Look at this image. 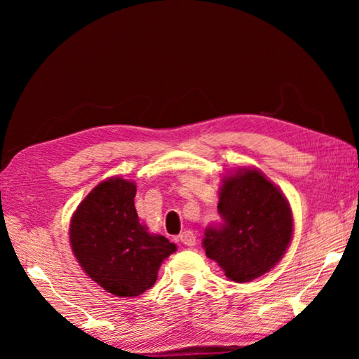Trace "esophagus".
<instances>
[{
  "label": "esophagus",
  "mask_w": 359,
  "mask_h": 359,
  "mask_svg": "<svg viewBox=\"0 0 359 359\" xmlns=\"http://www.w3.org/2000/svg\"><path fill=\"white\" fill-rule=\"evenodd\" d=\"M179 239H180L182 244L187 245V247H193L194 244H196V236H194L193 231H190V229L184 231V233L179 236Z\"/></svg>",
  "instance_id": "1"
}]
</instances>
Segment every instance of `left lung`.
Listing matches in <instances>:
<instances>
[{"label": "left lung", "mask_w": 359, "mask_h": 359, "mask_svg": "<svg viewBox=\"0 0 359 359\" xmlns=\"http://www.w3.org/2000/svg\"><path fill=\"white\" fill-rule=\"evenodd\" d=\"M217 208L223 223L205 229L203 247L224 276L250 282L282 259L293 236V215L263 172L245 168L226 175Z\"/></svg>", "instance_id": "obj_1"}]
</instances>
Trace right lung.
Wrapping results in <instances>:
<instances>
[{
  "label": "right lung",
  "mask_w": 359,
  "mask_h": 359,
  "mask_svg": "<svg viewBox=\"0 0 359 359\" xmlns=\"http://www.w3.org/2000/svg\"><path fill=\"white\" fill-rule=\"evenodd\" d=\"M135 196V182L107 179L85 196L69 224L72 253L85 274L120 297L154 287L163 259L177 248L139 222Z\"/></svg>",
  "instance_id": "add662e5"
}]
</instances>
